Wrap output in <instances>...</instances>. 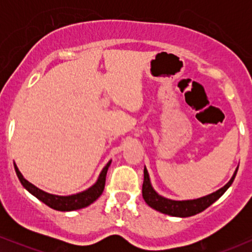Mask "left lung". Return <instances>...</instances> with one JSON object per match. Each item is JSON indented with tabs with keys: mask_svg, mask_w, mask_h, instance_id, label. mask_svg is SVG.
Returning a JSON list of instances; mask_svg holds the SVG:
<instances>
[{
	"mask_svg": "<svg viewBox=\"0 0 252 252\" xmlns=\"http://www.w3.org/2000/svg\"><path fill=\"white\" fill-rule=\"evenodd\" d=\"M239 168V167H237ZM237 168L234 172L233 177L230 180L223 186L222 188L218 189V190L212 192V194L203 196V197L195 198V199H186V201H174V199H170L166 197H163L158 192L155 190L151 186L149 173H148L147 167L144 166V180L142 186V196L144 201L150 208H153L157 211L165 215L173 216V217H180V218H186V217L195 216L197 213L204 211L206 208L213 204L217 199H219L223 195L227 189L230 187L233 184L235 175L237 173Z\"/></svg>",
	"mask_w": 252,
	"mask_h": 252,
	"instance_id": "8db88e82",
	"label": "left lung"
}]
</instances>
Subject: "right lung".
Here are the masks:
<instances>
[{"label": "right lung", "mask_w": 252, "mask_h": 252, "mask_svg": "<svg viewBox=\"0 0 252 252\" xmlns=\"http://www.w3.org/2000/svg\"><path fill=\"white\" fill-rule=\"evenodd\" d=\"M111 164V160L108 161V164L103 167V170L98 175L97 181L95 182L92 187H89L86 190L78 192V194L68 195V196H60V195H54L49 194V192H46L41 190L37 187H35L33 184H31L26 180L25 178L23 177V174L20 173L16 164L15 165V171L17 173V177H18L19 181L22 182L24 188H26L31 194L35 196L37 199H40L41 202H43L44 204L49 206V208L57 210V211H74V210H79L82 208H86V206L91 205L92 203H94L96 199H97L99 196L102 195L103 190H104V185H105V177L106 172H108V168Z\"/></svg>", "instance_id": "right-lung-1"}]
</instances>
